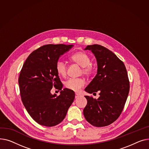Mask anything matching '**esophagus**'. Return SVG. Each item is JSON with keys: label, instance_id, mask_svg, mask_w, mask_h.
Returning <instances> with one entry per match:
<instances>
[{"label": "esophagus", "instance_id": "34e87169", "mask_svg": "<svg viewBox=\"0 0 149 149\" xmlns=\"http://www.w3.org/2000/svg\"><path fill=\"white\" fill-rule=\"evenodd\" d=\"M79 97H81V94H78V93H76V94H75V98H76V99L79 98Z\"/></svg>", "mask_w": 149, "mask_h": 149}]
</instances>
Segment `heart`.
Masks as SVG:
<instances>
[{
    "mask_svg": "<svg viewBox=\"0 0 149 149\" xmlns=\"http://www.w3.org/2000/svg\"><path fill=\"white\" fill-rule=\"evenodd\" d=\"M74 62L83 67V73L85 74H90L93 71V67L90 64L91 58L85 52H76L71 56ZM56 70L58 74L61 76H65L67 73L66 63L63 59H59L56 63ZM85 82L81 78H70L68 79L65 86L67 88L74 91H78L84 85Z\"/></svg>",
    "mask_w": 149,
    "mask_h": 149,
    "instance_id": "b5f03b06",
    "label": "heart"
}]
</instances>
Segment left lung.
Returning a JSON list of instances; mask_svg holds the SVG:
<instances>
[{
    "label": "left lung",
    "mask_w": 149,
    "mask_h": 149,
    "mask_svg": "<svg viewBox=\"0 0 149 149\" xmlns=\"http://www.w3.org/2000/svg\"><path fill=\"white\" fill-rule=\"evenodd\" d=\"M84 50L91 51L97 64V74L85 91L99 92L100 96L97 99L85 96L87 104L84 116L93 126H108L119 117L127 98L130 86L126 68L116 54L102 46L88 45Z\"/></svg>",
    "instance_id": "left-lung-1"
}]
</instances>
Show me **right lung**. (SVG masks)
<instances>
[{"label":"right lung","mask_w":149,"mask_h":149,"mask_svg":"<svg viewBox=\"0 0 149 149\" xmlns=\"http://www.w3.org/2000/svg\"><path fill=\"white\" fill-rule=\"evenodd\" d=\"M73 47L62 44L42 46L32 52L22 67L19 79L22 100L30 116L41 125L60 123L74 101L73 90H62L55 67L61 55ZM53 86L61 90L58 96L51 93Z\"/></svg>","instance_id":"obj_1"}]
</instances>
